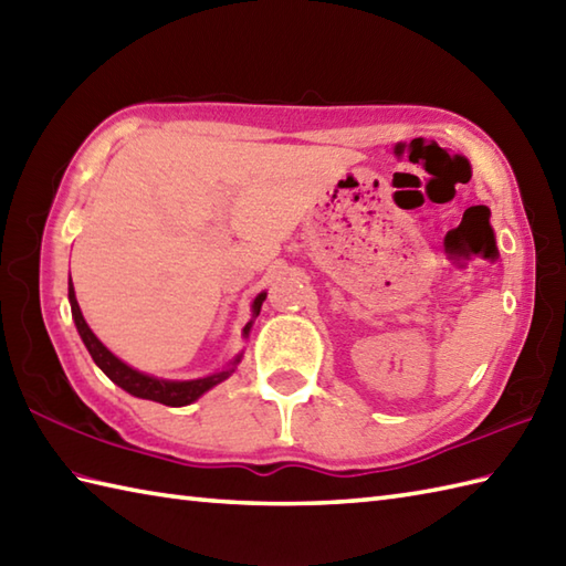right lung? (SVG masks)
<instances>
[{"instance_id": "add662e5", "label": "right lung", "mask_w": 566, "mask_h": 566, "mask_svg": "<svg viewBox=\"0 0 566 566\" xmlns=\"http://www.w3.org/2000/svg\"><path fill=\"white\" fill-rule=\"evenodd\" d=\"M67 298H70V308H72V321H75L80 338H82L84 347H87V350H90L94 365H97L104 371V375L116 384V387H122L130 396H138V399L158 401V403H165V406H189V403H195L199 396H203L209 389H213L216 384H221V381H226L228 377H231L240 359H243V353H238L231 359V363H228L226 369L213 371V375L199 377V379H160V377L146 375V371H138V369H134L130 365H126L124 359H118L109 350V347H106L97 338V335L92 333V328L87 326V321H84L82 311H80L72 280L67 282ZM264 298H268V292H260L255 296V302H252V318L245 323L243 338H248L252 323H255V318L260 316V308H262Z\"/></svg>"}]
</instances>
